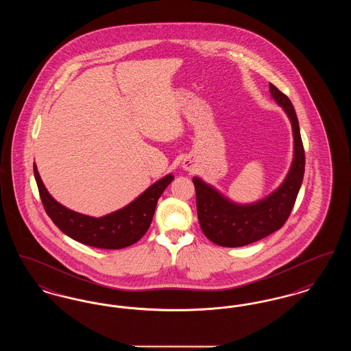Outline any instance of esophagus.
I'll return each instance as SVG.
<instances>
[{
    "mask_svg": "<svg viewBox=\"0 0 351 351\" xmlns=\"http://www.w3.org/2000/svg\"><path fill=\"white\" fill-rule=\"evenodd\" d=\"M183 168L185 171H191V169H193V163H192V160L185 159L183 162Z\"/></svg>",
    "mask_w": 351,
    "mask_h": 351,
    "instance_id": "obj_1",
    "label": "esophagus"
}]
</instances>
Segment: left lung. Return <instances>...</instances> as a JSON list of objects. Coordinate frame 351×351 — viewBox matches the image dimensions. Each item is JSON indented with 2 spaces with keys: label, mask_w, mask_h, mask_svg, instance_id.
I'll return each mask as SVG.
<instances>
[{
  "label": "left lung",
  "mask_w": 351,
  "mask_h": 351,
  "mask_svg": "<svg viewBox=\"0 0 351 351\" xmlns=\"http://www.w3.org/2000/svg\"><path fill=\"white\" fill-rule=\"evenodd\" d=\"M269 93L283 108L293 133V159L280 186L263 200L237 204L225 197L215 186L202 182L200 178H193L201 230L218 246H246L279 230L289 217L300 191L305 154L298 116L291 100L274 84L269 83Z\"/></svg>",
  "instance_id": "1"
}]
</instances>
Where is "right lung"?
I'll list each match as a JSON object with an SVG mask.
<instances>
[{
    "mask_svg": "<svg viewBox=\"0 0 351 351\" xmlns=\"http://www.w3.org/2000/svg\"><path fill=\"white\" fill-rule=\"evenodd\" d=\"M34 176L45 210L52 222L69 238L83 245L108 250L128 247L145 235L150 228L159 197L173 180L171 173L166 175L129 205L97 218L73 212L55 200L42 182L35 163Z\"/></svg>",
    "mask_w": 351,
    "mask_h": 351,
    "instance_id": "add662e5",
    "label": "right lung"
}]
</instances>
